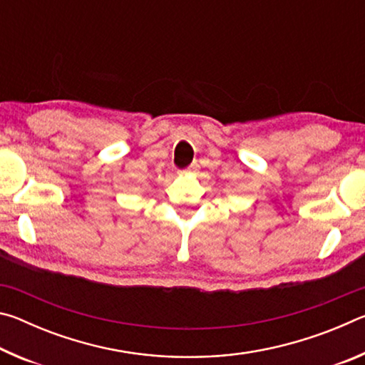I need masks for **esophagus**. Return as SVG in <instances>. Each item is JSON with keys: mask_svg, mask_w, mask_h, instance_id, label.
Masks as SVG:
<instances>
[{"mask_svg": "<svg viewBox=\"0 0 365 365\" xmlns=\"http://www.w3.org/2000/svg\"><path fill=\"white\" fill-rule=\"evenodd\" d=\"M196 170V165H191V168H188L187 170H182V174H188V172H193Z\"/></svg>", "mask_w": 365, "mask_h": 365, "instance_id": "esophagus-1", "label": "esophagus"}]
</instances>
